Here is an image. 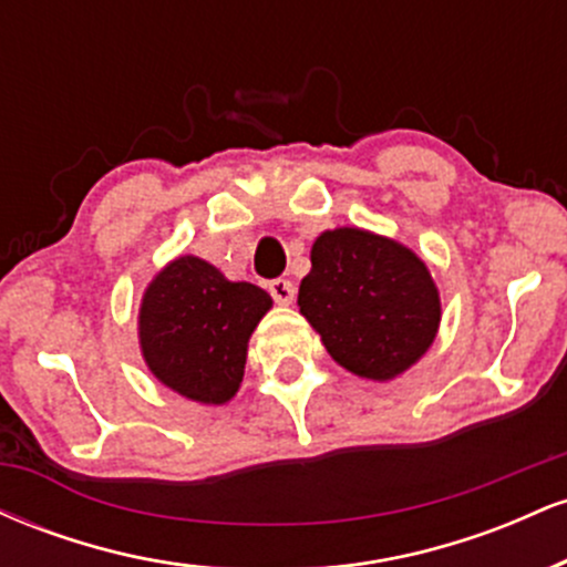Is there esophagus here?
<instances>
[{"mask_svg":"<svg viewBox=\"0 0 567 567\" xmlns=\"http://www.w3.org/2000/svg\"><path fill=\"white\" fill-rule=\"evenodd\" d=\"M269 292H271V298H275L277 303H292V298H296V285L290 282V279H285V277H277V279H271L269 282Z\"/></svg>","mask_w":567,"mask_h":567,"instance_id":"1","label":"esophagus"}]
</instances>
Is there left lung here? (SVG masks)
I'll use <instances>...</instances> for the list:
<instances>
[{
  "label": "left lung",
  "mask_w": 567,
  "mask_h": 567,
  "mask_svg": "<svg viewBox=\"0 0 567 567\" xmlns=\"http://www.w3.org/2000/svg\"><path fill=\"white\" fill-rule=\"evenodd\" d=\"M298 306L338 365L373 381L405 373L432 347L440 324L426 264L362 229L317 237Z\"/></svg>",
  "instance_id": "1"
}]
</instances>
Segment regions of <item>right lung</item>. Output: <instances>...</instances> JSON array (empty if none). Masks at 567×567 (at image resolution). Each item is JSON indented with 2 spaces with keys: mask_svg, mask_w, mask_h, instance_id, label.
Segmentation results:
<instances>
[{
  "mask_svg": "<svg viewBox=\"0 0 567 567\" xmlns=\"http://www.w3.org/2000/svg\"><path fill=\"white\" fill-rule=\"evenodd\" d=\"M269 309L258 285L229 282L202 258H175L143 296V360L173 392L224 405L243 383L247 341Z\"/></svg>",
  "mask_w": 567,
  "mask_h": 567,
  "instance_id": "1",
  "label": "right lung"
}]
</instances>
